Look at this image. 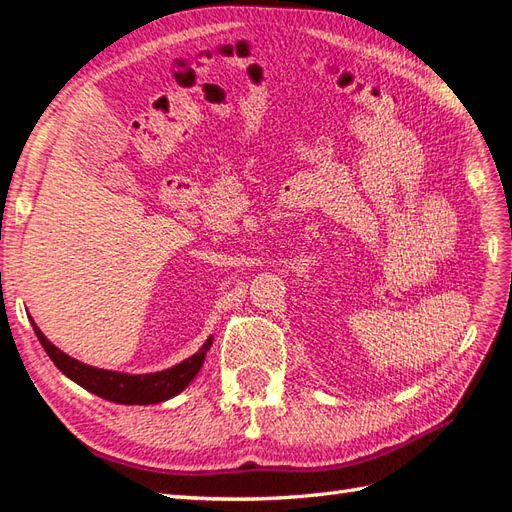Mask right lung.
<instances>
[{
  "instance_id": "obj_1",
  "label": "right lung",
  "mask_w": 512,
  "mask_h": 512,
  "mask_svg": "<svg viewBox=\"0 0 512 512\" xmlns=\"http://www.w3.org/2000/svg\"><path fill=\"white\" fill-rule=\"evenodd\" d=\"M30 322L43 350L48 352V357L54 361V366L59 368L67 379H72L87 392L100 396V399L120 403V405H153V403L173 399V396H177L179 392H184L188 388V383L197 377L203 361H206V352L212 346V335H210L195 355L177 363L173 368H166L160 372H146V374H129V372L87 366V363L65 355L61 348H56L50 339L41 333V328L34 324V320Z\"/></svg>"
}]
</instances>
